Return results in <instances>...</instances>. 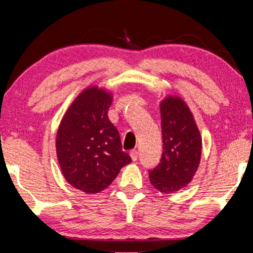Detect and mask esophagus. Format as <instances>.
I'll list each match as a JSON object with an SVG mask.
<instances>
[{"label":"esophagus","instance_id":"esophagus-1","mask_svg":"<svg viewBox=\"0 0 253 253\" xmlns=\"http://www.w3.org/2000/svg\"><path fill=\"white\" fill-rule=\"evenodd\" d=\"M129 155H130V158H131V161L133 162H135V161H137V151L136 150H131L130 152H129Z\"/></svg>","mask_w":253,"mask_h":253}]
</instances>
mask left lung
I'll return each instance as SVG.
<instances>
[{"instance_id": "left-lung-1", "label": "left lung", "mask_w": 253, "mask_h": 253, "mask_svg": "<svg viewBox=\"0 0 253 253\" xmlns=\"http://www.w3.org/2000/svg\"><path fill=\"white\" fill-rule=\"evenodd\" d=\"M163 155L149 172L150 182L164 194H172L191 182L202 156V136L189 106L179 96L161 102Z\"/></svg>"}]
</instances>
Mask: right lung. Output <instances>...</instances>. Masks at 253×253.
Wrapping results in <instances>:
<instances>
[{"mask_svg": "<svg viewBox=\"0 0 253 253\" xmlns=\"http://www.w3.org/2000/svg\"><path fill=\"white\" fill-rule=\"evenodd\" d=\"M112 92L89 86L66 110L56 135L60 169L71 186L88 195L108 188L131 162L108 111Z\"/></svg>", "mask_w": 253, "mask_h": 253, "instance_id": "obj_1", "label": "right lung"}]
</instances>
